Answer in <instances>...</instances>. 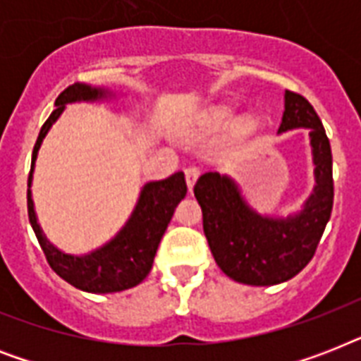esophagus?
<instances>
[{
  "label": "esophagus",
  "mask_w": 361,
  "mask_h": 361,
  "mask_svg": "<svg viewBox=\"0 0 361 361\" xmlns=\"http://www.w3.org/2000/svg\"><path fill=\"white\" fill-rule=\"evenodd\" d=\"M198 176H200V169H198V166H187L185 181H187V187H189V189H192V185L197 183Z\"/></svg>",
  "instance_id": "esophagus-1"
}]
</instances>
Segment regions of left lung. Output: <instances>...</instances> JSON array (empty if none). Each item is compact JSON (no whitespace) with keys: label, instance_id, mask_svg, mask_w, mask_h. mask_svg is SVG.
<instances>
[{"label":"left lung","instance_id":"obj_1","mask_svg":"<svg viewBox=\"0 0 361 361\" xmlns=\"http://www.w3.org/2000/svg\"><path fill=\"white\" fill-rule=\"evenodd\" d=\"M307 127L313 146L317 187L302 214L269 219L251 212L226 176L206 172L195 185L202 208L204 234L215 262L243 285L285 283L302 271L319 247L334 208L331 147L319 114L307 99L286 90L279 130Z\"/></svg>","mask_w":361,"mask_h":361}]
</instances>
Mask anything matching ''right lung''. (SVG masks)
<instances>
[{"label": "right lung", "instance_id": "add662e5", "mask_svg": "<svg viewBox=\"0 0 361 361\" xmlns=\"http://www.w3.org/2000/svg\"><path fill=\"white\" fill-rule=\"evenodd\" d=\"M103 95V90L90 87L86 84H75V86L65 87L63 92L59 93L56 99V110L41 127L39 138L33 147L27 187L31 185V172H33V164H35L37 152L41 147L42 138L52 127L54 121L58 120L59 114L63 112L65 104L73 101H93ZM185 192L187 185L183 172H176L163 181L146 183L142 189L140 200L136 204L129 223L123 226V231L110 243L86 257L63 255L44 240L41 228L37 225L30 189H27V215H30L33 232L41 243V249L50 268L61 279L80 290L106 294V292L127 290L146 279V275L153 266V258L161 243V238L174 215L176 206L185 197Z\"/></svg>", "mask_w": 361, "mask_h": 361}]
</instances>
